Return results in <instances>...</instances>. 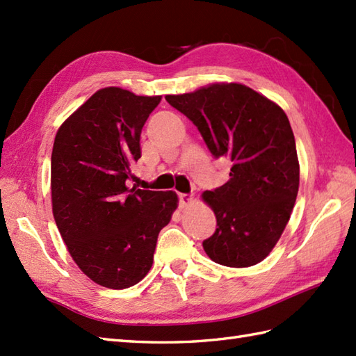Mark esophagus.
Returning <instances> with one entry per match:
<instances>
[{
  "label": "esophagus",
  "mask_w": 356,
  "mask_h": 356,
  "mask_svg": "<svg viewBox=\"0 0 356 356\" xmlns=\"http://www.w3.org/2000/svg\"><path fill=\"white\" fill-rule=\"evenodd\" d=\"M191 203H193V195H188V194H180L179 195V205H180V208L190 207Z\"/></svg>",
  "instance_id": "34e87169"
}]
</instances>
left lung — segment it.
I'll return each mask as SVG.
<instances>
[{
    "label": "left lung",
    "mask_w": 356,
    "mask_h": 356,
    "mask_svg": "<svg viewBox=\"0 0 356 356\" xmlns=\"http://www.w3.org/2000/svg\"><path fill=\"white\" fill-rule=\"evenodd\" d=\"M165 99L197 127L214 157L231 162L228 182L202 194L217 218L216 232L203 241L205 252L229 268L263 261L282 237L298 194L300 163L286 113L238 82H216Z\"/></svg>",
    "instance_id": "obj_1"
}]
</instances>
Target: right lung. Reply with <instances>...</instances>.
<instances>
[{
    "label": "right lung",
    "instance_id": "right-lung-1",
    "mask_svg": "<svg viewBox=\"0 0 356 356\" xmlns=\"http://www.w3.org/2000/svg\"><path fill=\"white\" fill-rule=\"evenodd\" d=\"M162 96L101 88L64 120L51 151V209L84 274L127 289L148 274L159 232L177 208L174 191L128 188L140 133Z\"/></svg>",
    "mask_w": 356,
    "mask_h": 356
}]
</instances>
